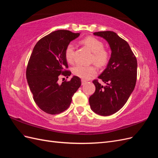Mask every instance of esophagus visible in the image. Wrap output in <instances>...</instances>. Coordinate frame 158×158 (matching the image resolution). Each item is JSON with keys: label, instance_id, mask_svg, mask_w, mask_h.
<instances>
[{"label": "esophagus", "instance_id": "obj_1", "mask_svg": "<svg viewBox=\"0 0 158 158\" xmlns=\"http://www.w3.org/2000/svg\"><path fill=\"white\" fill-rule=\"evenodd\" d=\"M85 83H86V81L82 79V85H84Z\"/></svg>", "mask_w": 158, "mask_h": 158}]
</instances>
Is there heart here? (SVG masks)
Listing matches in <instances>:
<instances>
[{
  "label": "heart",
  "mask_w": 158,
  "mask_h": 158,
  "mask_svg": "<svg viewBox=\"0 0 158 158\" xmlns=\"http://www.w3.org/2000/svg\"><path fill=\"white\" fill-rule=\"evenodd\" d=\"M82 44L93 52L92 61L99 66L106 65L109 60V54L107 50L103 49V44L99 40L93 37H88L82 41ZM74 54V45L73 43L66 46L65 56L69 63H73ZM73 73L76 76L84 80H88L96 74V69L94 66H84L77 64L73 69Z\"/></svg>",
  "instance_id": "b5f03b06"
}]
</instances>
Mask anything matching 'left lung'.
Returning a JSON list of instances; mask_svg holds the SVG:
<instances>
[{
  "label": "left lung",
  "mask_w": 158,
  "mask_h": 158,
  "mask_svg": "<svg viewBox=\"0 0 158 158\" xmlns=\"http://www.w3.org/2000/svg\"><path fill=\"white\" fill-rule=\"evenodd\" d=\"M108 43L111 51L106 69L98 76L105 85L95 80L94 94L89 98L90 108L98 114L109 116L119 111L135 89L137 60L128 43L111 31L94 33Z\"/></svg>",
  "instance_id": "obj_1"
}]
</instances>
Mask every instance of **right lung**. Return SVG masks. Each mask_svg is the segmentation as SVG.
Instances as JSON below:
<instances>
[{"mask_svg":"<svg viewBox=\"0 0 158 158\" xmlns=\"http://www.w3.org/2000/svg\"><path fill=\"white\" fill-rule=\"evenodd\" d=\"M80 33L60 30L51 32L38 41L33 49L26 70V79L33 99L42 111L51 114L64 111L70 106L81 80L73 76L69 82L58 83L61 74L70 76L65 50Z\"/></svg>","mask_w":158,"mask_h":158,"instance_id":"add662e5","label":"right lung"}]
</instances>
